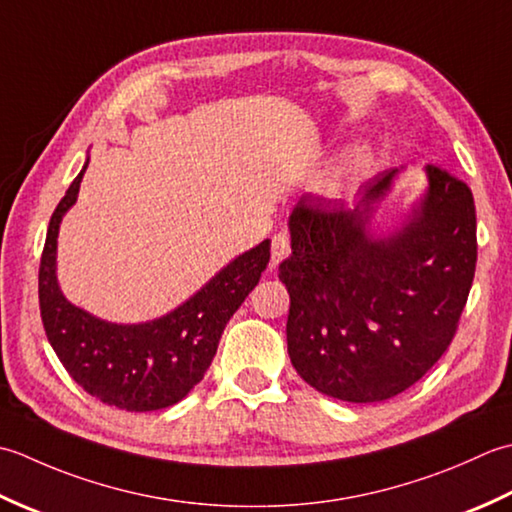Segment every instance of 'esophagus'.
<instances>
[{"label":"esophagus","instance_id":"esophagus-1","mask_svg":"<svg viewBox=\"0 0 512 512\" xmlns=\"http://www.w3.org/2000/svg\"><path fill=\"white\" fill-rule=\"evenodd\" d=\"M289 252H291L289 236H287L285 232L276 234L274 238H271V260H269V265H271V267H278L280 260L287 258Z\"/></svg>","mask_w":512,"mask_h":512}]
</instances>
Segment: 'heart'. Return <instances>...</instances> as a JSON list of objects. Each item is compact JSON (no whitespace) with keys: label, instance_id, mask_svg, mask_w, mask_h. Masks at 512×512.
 Returning a JSON list of instances; mask_svg holds the SVG:
<instances>
[{"label":"heart","instance_id":"heart-1","mask_svg":"<svg viewBox=\"0 0 512 512\" xmlns=\"http://www.w3.org/2000/svg\"><path fill=\"white\" fill-rule=\"evenodd\" d=\"M369 163H371V152L364 148V145H353V148H349L336 163H333L325 183H322V192L340 194L344 187L356 183L360 176L367 172Z\"/></svg>","mask_w":512,"mask_h":512}]
</instances>
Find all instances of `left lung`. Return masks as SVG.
Instances as JSON below:
<instances>
[{
  "label": "left lung",
  "instance_id": "1",
  "mask_svg": "<svg viewBox=\"0 0 512 512\" xmlns=\"http://www.w3.org/2000/svg\"><path fill=\"white\" fill-rule=\"evenodd\" d=\"M398 174L375 176L353 207L302 196L289 214L291 256L278 267L291 300L287 351L329 398L367 404L409 389L448 349L473 285L468 185L426 165L424 192L382 229L375 212Z\"/></svg>",
  "mask_w": 512,
  "mask_h": 512
}]
</instances>
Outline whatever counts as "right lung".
<instances>
[{"label": "right lung", "instance_id": "obj_1", "mask_svg": "<svg viewBox=\"0 0 512 512\" xmlns=\"http://www.w3.org/2000/svg\"><path fill=\"white\" fill-rule=\"evenodd\" d=\"M88 163L90 156L50 216L39 265L41 322L50 347L83 391L123 411H159L181 402L203 380L227 320L269 263V241L229 260L161 318L121 325L92 316L72 305L57 280L59 225L77 203Z\"/></svg>", "mask_w": 512, "mask_h": 512}]
</instances>
